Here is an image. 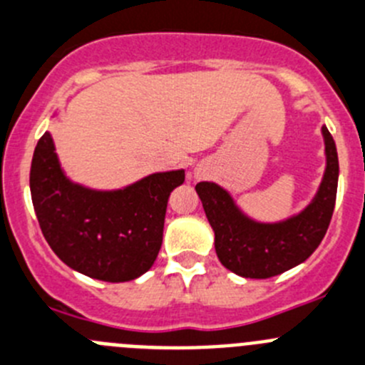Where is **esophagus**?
Returning a JSON list of instances; mask_svg holds the SVG:
<instances>
[{
	"mask_svg": "<svg viewBox=\"0 0 365 365\" xmlns=\"http://www.w3.org/2000/svg\"><path fill=\"white\" fill-rule=\"evenodd\" d=\"M197 175H199V173H197Z\"/></svg>",
	"mask_w": 365,
	"mask_h": 365,
	"instance_id": "34e87169",
	"label": "esophagus"
}]
</instances>
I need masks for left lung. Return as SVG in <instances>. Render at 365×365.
Listing matches in <instances>:
<instances>
[{"label": "left lung", "instance_id": "8db88e82", "mask_svg": "<svg viewBox=\"0 0 365 365\" xmlns=\"http://www.w3.org/2000/svg\"><path fill=\"white\" fill-rule=\"evenodd\" d=\"M326 170L312 202L281 222H258L247 217L229 192L202 180L195 186L210 225L215 251L225 269L242 277L267 279L310 258L328 231L339 182V158L331 134L322 127Z\"/></svg>", "mask_w": 365, "mask_h": 365}]
</instances>
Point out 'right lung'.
I'll return each instance as SVG.
<instances>
[{
	"mask_svg": "<svg viewBox=\"0 0 365 365\" xmlns=\"http://www.w3.org/2000/svg\"><path fill=\"white\" fill-rule=\"evenodd\" d=\"M185 170L158 172L121 190L86 188L66 177L53 140L37 141L30 192L51 251L76 272L121 283L154 265L163 244L166 204Z\"/></svg>",
	"mask_w": 365,
	"mask_h": 365,
	"instance_id": "1",
	"label": "right lung"
}]
</instances>
